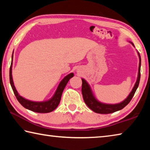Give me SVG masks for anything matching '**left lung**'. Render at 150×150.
<instances>
[{
    "mask_svg": "<svg viewBox=\"0 0 150 150\" xmlns=\"http://www.w3.org/2000/svg\"><path fill=\"white\" fill-rule=\"evenodd\" d=\"M132 45L134 47V44L132 42H130ZM138 55L139 57V67H138V77L136 81L135 85H134L132 90L129 94L128 96L124 99L123 101L116 103V104H106L100 102L99 100L96 99V97L94 95V94L91 89V86L87 83V81L84 79H82V95L86 105L88 106V107L91 108L93 111L96 113L99 114H110L115 112L118 110H122L123 108L128 105L130 102V100L134 96V93L138 87L139 80H140V67H141V57L139 54L138 52Z\"/></svg>",
    "mask_w": 150,
    "mask_h": 150,
    "instance_id": "8db88e82",
    "label": "left lung"
}]
</instances>
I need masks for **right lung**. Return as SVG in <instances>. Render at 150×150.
Returning <instances> with one entry per match:
<instances>
[{
	"instance_id": "add662e5",
	"label": "right lung",
	"mask_w": 150,
	"mask_h": 150,
	"mask_svg": "<svg viewBox=\"0 0 150 150\" xmlns=\"http://www.w3.org/2000/svg\"><path fill=\"white\" fill-rule=\"evenodd\" d=\"M14 52V51H13ZM12 60H13V54L12 55V62L11 67H10V83H11V85L12 87V90L14 91V93L17 100L18 102L21 104L22 106H23L24 108L26 109H28L30 110H32L35 112L38 113H48L50 112H52L54 110L55 108L57 107L60 103L61 98H62V93L64 88L65 87L66 85L69 81L71 78H72L74 74L73 73H71L61 81L59 85L57 88L56 91L54 93V95L50 99L45 101H32L28 99H26L22 96L20 95V94L18 93L17 90L15 87L13 79H12Z\"/></svg>"
}]
</instances>
